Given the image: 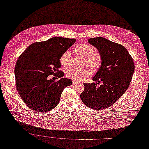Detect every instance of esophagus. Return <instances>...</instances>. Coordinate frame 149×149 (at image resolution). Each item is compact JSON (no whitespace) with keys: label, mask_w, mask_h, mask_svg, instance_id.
<instances>
[{"label":"esophagus","mask_w":149,"mask_h":149,"mask_svg":"<svg viewBox=\"0 0 149 149\" xmlns=\"http://www.w3.org/2000/svg\"><path fill=\"white\" fill-rule=\"evenodd\" d=\"M78 82H77L76 81H74V80H73V84H77Z\"/></svg>","instance_id":"esophagus-1"}]
</instances>
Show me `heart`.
I'll list each match as a JSON object with an SVG mask.
<instances>
[{
	"label": "heart",
	"instance_id": "heart-1",
	"mask_svg": "<svg viewBox=\"0 0 149 149\" xmlns=\"http://www.w3.org/2000/svg\"><path fill=\"white\" fill-rule=\"evenodd\" d=\"M74 52L84 58V66H89L93 70H97L102 63V57L98 52L94 51V48L90 45L81 43L77 45L74 49ZM59 62L65 69L69 68L71 62V55L69 51H65L61 56ZM91 74L88 69L78 70L72 69L66 72V76L74 81H81Z\"/></svg>",
	"mask_w": 149,
	"mask_h": 149
}]
</instances>
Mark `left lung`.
Here are the masks:
<instances>
[{"label": "left lung", "instance_id": "obj_1", "mask_svg": "<svg viewBox=\"0 0 149 149\" xmlns=\"http://www.w3.org/2000/svg\"><path fill=\"white\" fill-rule=\"evenodd\" d=\"M88 42L97 49L102 63L93 78L96 83H84L83 103L95 110L105 109L117 102L128 88L134 71L133 58L122 45L102 37ZM102 84L97 87L99 82Z\"/></svg>", "mask_w": 149, "mask_h": 149}]
</instances>
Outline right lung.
Here are the masks:
<instances>
[{
  "mask_svg": "<svg viewBox=\"0 0 149 149\" xmlns=\"http://www.w3.org/2000/svg\"><path fill=\"white\" fill-rule=\"evenodd\" d=\"M76 39L54 37L47 40L32 43L19 57L15 74L17 92L24 103L38 112L49 111L56 107L63 89L72 81L62 78L60 70L61 56ZM54 75L61 79H48Z\"/></svg>",
  "mask_w": 149,
  "mask_h": 149,
  "instance_id": "right-lung-1",
  "label": "right lung"
}]
</instances>
